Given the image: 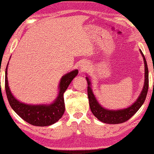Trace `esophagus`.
I'll list each match as a JSON object with an SVG mask.
<instances>
[{
	"instance_id": "esophagus-1",
	"label": "esophagus",
	"mask_w": 154,
	"mask_h": 154,
	"mask_svg": "<svg viewBox=\"0 0 154 154\" xmlns=\"http://www.w3.org/2000/svg\"><path fill=\"white\" fill-rule=\"evenodd\" d=\"M87 67H88V65H86V64H83L80 66V68L82 70H85V69H87Z\"/></svg>"
}]
</instances>
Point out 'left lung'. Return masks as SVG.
Wrapping results in <instances>:
<instances>
[{
	"label": "left lung",
	"mask_w": 154,
	"mask_h": 154,
	"mask_svg": "<svg viewBox=\"0 0 154 154\" xmlns=\"http://www.w3.org/2000/svg\"><path fill=\"white\" fill-rule=\"evenodd\" d=\"M140 52L142 55L144 61L145 79L143 88L142 91H141L140 94L139 95L138 98L131 106H130L128 108L114 110V109H106V108L102 106L98 103L94 94H93L91 87L92 83L91 79L88 75L85 77L88 85V95L90 108H91V110L93 115L102 122L106 124H120L125 122L128 121L129 119H130L143 104L148 90V69L146 58H145L144 55L140 49Z\"/></svg>",
	"instance_id": "obj_1"
}]
</instances>
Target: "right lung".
<instances>
[{
  "mask_svg": "<svg viewBox=\"0 0 154 154\" xmlns=\"http://www.w3.org/2000/svg\"><path fill=\"white\" fill-rule=\"evenodd\" d=\"M11 58V57H10ZM8 63L5 74V88L7 98L11 107L24 121L32 125L39 127L49 126L56 123L62 117L65 111L63 93L66 91L73 79L78 75V70H72L65 74L60 79L58 95L51 103L28 104L21 102L12 94L8 86L7 71Z\"/></svg>",
  "mask_w": 154,
  "mask_h": 154,
  "instance_id": "1",
  "label": "right lung"
}]
</instances>
